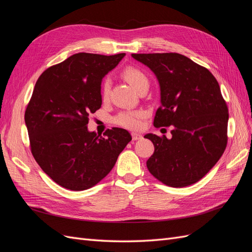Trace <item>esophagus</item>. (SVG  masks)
<instances>
[{
  "label": "esophagus",
  "instance_id": "1",
  "mask_svg": "<svg viewBox=\"0 0 252 252\" xmlns=\"http://www.w3.org/2000/svg\"><path fill=\"white\" fill-rule=\"evenodd\" d=\"M131 135H132L133 141H138V140H141L143 138V135L141 133H138V132H132Z\"/></svg>",
  "mask_w": 252,
  "mask_h": 252
}]
</instances>
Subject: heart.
I'll list each match as a JSON object with an SVG mask.
<instances>
[{
	"mask_svg": "<svg viewBox=\"0 0 252 252\" xmlns=\"http://www.w3.org/2000/svg\"><path fill=\"white\" fill-rule=\"evenodd\" d=\"M122 77H123L130 86L138 91L140 88H142L145 85H149L148 79L142 70L139 68L133 66H128L125 69L122 71ZM109 90H110V83L108 80H105L102 84L101 89V95L102 98L105 101L107 100L109 96ZM144 117V113L142 111L136 110H127L122 111L118 116L113 119V122L119 126H122L127 129H139L141 127L142 119Z\"/></svg>",
	"mask_w": 252,
	"mask_h": 252,
	"instance_id": "1",
	"label": "heart"
}]
</instances>
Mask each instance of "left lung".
I'll list each match as a JSON object with an SVG mask.
<instances>
[{"instance_id": "obj_1", "label": "left lung", "mask_w": 252, "mask_h": 252, "mask_svg": "<svg viewBox=\"0 0 252 252\" xmlns=\"http://www.w3.org/2000/svg\"><path fill=\"white\" fill-rule=\"evenodd\" d=\"M156 74L161 106L156 127L171 126V138L148 133L155 152L149 172L170 187L200 181L217 164L227 145L228 108L213 74L180 53H132Z\"/></svg>"}]
</instances>
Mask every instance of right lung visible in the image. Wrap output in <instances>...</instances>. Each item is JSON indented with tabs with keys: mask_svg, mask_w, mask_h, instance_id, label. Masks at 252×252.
<instances>
[{
	"mask_svg": "<svg viewBox=\"0 0 252 252\" xmlns=\"http://www.w3.org/2000/svg\"><path fill=\"white\" fill-rule=\"evenodd\" d=\"M124 57L75 53L49 67L35 83L25 111L30 148L60 186L73 191L94 187L131 141L126 129L113 127L104 138L87 129L89 114L101 108L102 79Z\"/></svg>",
	"mask_w": 252,
	"mask_h": 252,
	"instance_id": "add662e5",
	"label": "right lung"
}]
</instances>
